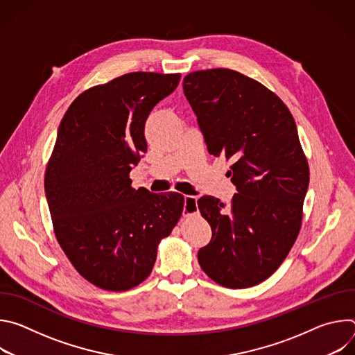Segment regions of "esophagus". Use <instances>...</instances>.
Here are the masks:
<instances>
[{"label":"esophagus","mask_w":355,"mask_h":355,"mask_svg":"<svg viewBox=\"0 0 355 355\" xmlns=\"http://www.w3.org/2000/svg\"><path fill=\"white\" fill-rule=\"evenodd\" d=\"M196 198L192 195L184 196V216H189L193 214H198V204Z\"/></svg>","instance_id":"obj_1"}]
</instances>
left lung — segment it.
Here are the masks:
<instances>
[{"label": "left lung", "instance_id": "8db88e82", "mask_svg": "<svg viewBox=\"0 0 355 355\" xmlns=\"http://www.w3.org/2000/svg\"><path fill=\"white\" fill-rule=\"evenodd\" d=\"M182 88L209 155L232 162L237 189L229 205L198 199L212 229L199 266L222 286H254L278 270L300 230L309 166L296 123L278 95L234 70L189 73Z\"/></svg>", "mask_w": 355, "mask_h": 355}]
</instances>
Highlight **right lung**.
<instances>
[{
	"label": "right lung",
	"instance_id": "obj_1",
	"mask_svg": "<svg viewBox=\"0 0 355 355\" xmlns=\"http://www.w3.org/2000/svg\"><path fill=\"white\" fill-rule=\"evenodd\" d=\"M181 74L128 73L80 94L64 114L44 173L56 239L92 285L122 292L153 270L157 247L181 218L184 196L132 188L147 151L150 111Z\"/></svg>",
	"mask_w": 355,
	"mask_h": 355
}]
</instances>
